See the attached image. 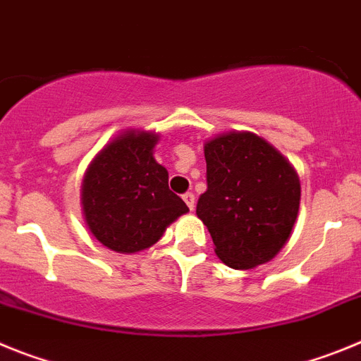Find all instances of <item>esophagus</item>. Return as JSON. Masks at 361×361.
<instances>
[{
  "mask_svg": "<svg viewBox=\"0 0 361 361\" xmlns=\"http://www.w3.org/2000/svg\"><path fill=\"white\" fill-rule=\"evenodd\" d=\"M183 199H184V202H186L188 208H190V209L195 208V195H193L191 191H188V193H184Z\"/></svg>",
  "mask_w": 361,
  "mask_h": 361,
  "instance_id": "34e87169",
  "label": "esophagus"
}]
</instances>
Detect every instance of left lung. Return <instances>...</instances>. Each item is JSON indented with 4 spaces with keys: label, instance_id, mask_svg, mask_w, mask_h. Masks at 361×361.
Instances as JSON below:
<instances>
[{
    "label": "left lung",
    "instance_id": "1",
    "mask_svg": "<svg viewBox=\"0 0 361 361\" xmlns=\"http://www.w3.org/2000/svg\"><path fill=\"white\" fill-rule=\"evenodd\" d=\"M208 190L197 216L208 228L216 257L233 269L269 262L289 240L298 216L300 178L262 137L229 132L204 145Z\"/></svg>",
    "mask_w": 361,
    "mask_h": 361
}]
</instances>
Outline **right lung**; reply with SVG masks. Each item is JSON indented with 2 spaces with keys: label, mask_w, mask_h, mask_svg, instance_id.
Segmentation results:
<instances>
[{
  "label": "right lung",
  "mask_w": 361,
  "mask_h": 361,
  "mask_svg": "<svg viewBox=\"0 0 361 361\" xmlns=\"http://www.w3.org/2000/svg\"><path fill=\"white\" fill-rule=\"evenodd\" d=\"M159 135L128 130L95 155L81 186L82 215L108 250H148L188 206L168 186V171L153 159Z\"/></svg>",
  "instance_id": "right-lung-1"
}]
</instances>
